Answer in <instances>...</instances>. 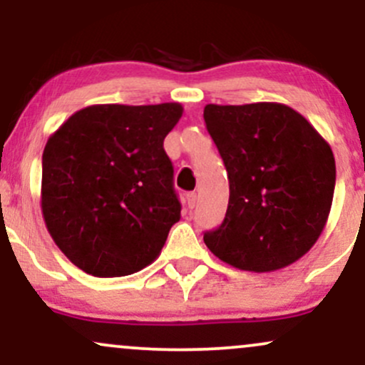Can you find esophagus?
Listing matches in <instances>:
<instances>
[{
    "label": "esophagus",
    "instance_id": "34e87169",
    "mask_svg": "<svg viewBox=\"0 0 365 365\" xmlns=\"http://www.w3.org/2000/svg\"><path fill=\"white\" fill-rule=\"evenodd\" d=\"M185 200H187L188 209L195 207V202H197V194H195V192H188V194L185 195Z\"/></svg>",
    "mask_w": 365,
    "mask_h": 365
}]
</instances>
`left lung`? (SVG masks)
Returning a JSON list of instances; mask_svg holds the SVG:
<instances>
[{
	"mask_svg": "<svg viewBox=\"0 0 365 365\" xmlns=\"http://www.w3.org/2000/svg\"><path fill=\"white\" fill-rule=\"evenodd\" d=\"M204 121L230 180L223 223L204 233L217 259L254 273L299 261L316 244L333 202L329 144L279 103L207 104Z\"/></svg>",
	"mask_w": 365,
	"mask_h": 365,
	"instance_id": "obj_1",
	"label": "left lung"
}]
</instances>
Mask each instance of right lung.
<instances>
[{
    "label": "right lung",
    "mask_w": 365,
    "mask_h": 365,
    "mask_svg": "<svg viewBox=\"0 0 365 365\" xmlns=\"http://www.w3.org/2000/svg\"><path fill=\"white\" fill-rule=\"evenodd\" d=\"M182 113L178 103L94 104L48 139L41 185L46 228L87 274L127 276L161 254L182 209L163 142Z\"/></svg>",
    "instance_id": "obj_1"
}]
</instances>
